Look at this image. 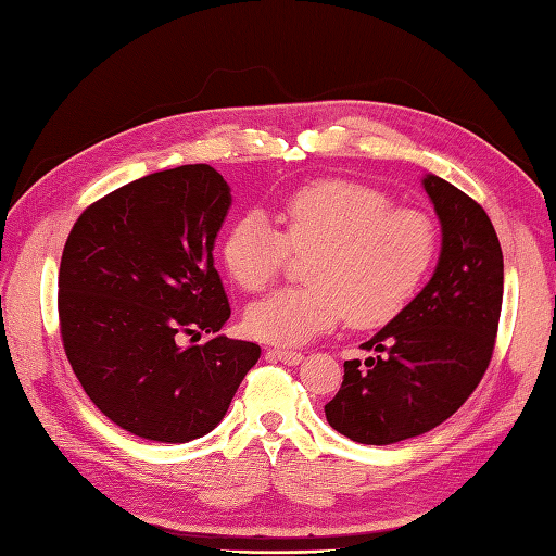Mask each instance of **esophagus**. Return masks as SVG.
<instances>
[{
    "label": "esophagus",
    "mask_w": 556,
    "mask_h": 556,
    "mask_svg": "<svg viewBox=\"0 0 556 556\" xmlns=\"http://www.w3.org/2000/svg\"><path fill=\"white\" fill-rule=\"evenodd\" d=\"M268 355L280 359L285 365H299L304 359V355L299 351H288V349H268Z\"/></svg>",
    "instance_id": "esophagus-1"
}]
</instances>
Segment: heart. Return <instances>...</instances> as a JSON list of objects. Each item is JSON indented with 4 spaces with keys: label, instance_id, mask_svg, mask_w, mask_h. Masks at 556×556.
<instances>
[{
    "label": "heart",
    "instance_id": "heart-1",
    "mask_svg": "<svg viewBox=\"0 0 556 556\" xmlns=\"http://www.w3.org/2000/svg\"><path fill=\"white\" fill-rule=\"evenodd\" d=\"M238 217L222 262L245 292H262L290 260L308 257L306 288L280 290L245 311V329L268 343H302L343 315L357 329L381 327L421 290L438 257V229L416 207L351 179H320L292 191L278 210Z\"/></svg>",
    "mask_w": 556,
    "mask_h": 556
}]
</instances>
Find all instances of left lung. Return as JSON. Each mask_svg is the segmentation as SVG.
I'll return each instance as SVG.
<instances>
[{"instance_id": "left-lung-1", "label": "left lung", "mask_w": 556, "mask_h": 556, "mask_svg": "<svg viewBox=\"0 0 556 556\" xmlns=\"http://www.w3.org/2000/svg\"><path fill=\"white\" fill-rule=\"evenodd\" d=\"M424 187L442 222L430 282L381 332L374 351L343 363L339 393L325 404L337 432L359 444L418 438L460 409L482 381L503 306V250L484 207L438 175Z\"/></svg>"}]
</instances>
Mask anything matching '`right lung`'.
<instances>
[{
  "mask_svg": "<svg viewBox=\"0 0 556 556\" xmlns=\"http://www.w3.org/2000/svg\"><path fill=\"white\" fill-rule=\"evenodd\" d=\"M229 205L224 177L193 163L118 187L67 236L60 339L86 395L138 438H203L260 359L257 343L217 334L231 306L213 248ZM203 333L205 344L178 343Z\"/></svg>",
  "mask_w": 556,
  "mask_h": 556,
  "instance_id": "1",
  "label": "right lung"
}]
</instances>
